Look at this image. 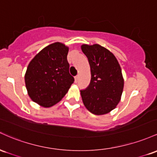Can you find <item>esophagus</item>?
<instances>
[{
    "mask_svg": "<svg viewBox=\"0 0 157 157\" xmlns=\"http://www.w3.org/2000/svg\"><path fill=\"white\" fill-rule=\"evenodd\" d=\"M78 78H79V76H78V75H76V76H75V82H78Z\"/></svg>",
    "mask_w": 157,
    "mask_h": 157,
    "instance_id": "34e87169",
    "label": "esophagus"
}]
</instances>
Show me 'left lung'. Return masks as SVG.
I'll use <instances>...</instances> for the list:
<instances>
[{
  "instance_id": "1",
  "label": "left lung",
  "mask_w": 157,
  "mask_h": 157,
  "mask_svg": "<svg viewBox=\"0 0 157 157\" xmlns=\"http://www.w3.org/2000/svg\"><path fill=\"white\" fill-rule=\"evenodd\" d=\"M90 66L89 86L81 90L84 106L95 115L108 113L120 101L124 79L117 58L99 44L82 45Z\"/></svg>"
}]
</instances>
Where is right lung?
<instances>
[{
	"label": "right lung",
	"mask_w": 157,
	"mask_h": 157,
	"mask_svg": "<svg viewBox=\"0 0 157 157\" xmlns=\"http://www.w3.org/2000/svg\"><path fill=\"white\" fill-rule=\"evenodd\" d=\"M68 51L69 47L56 42L40 50L28 65L25 73L28 95L40 106H53L73 83L67 59Z\"/></svg>",
	"instance_id": "add662e5"
}]
</instances>
